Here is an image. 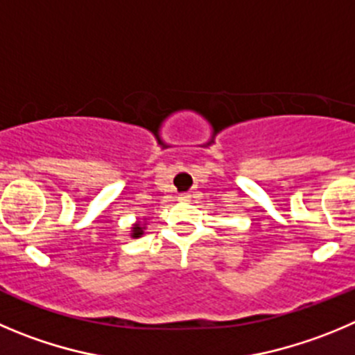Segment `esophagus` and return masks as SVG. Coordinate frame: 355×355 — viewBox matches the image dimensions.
<instances>
[{
	"mask_svg": "<svg viewBox=\"0 0 355 355\" xmlns=\"http://www.w3.org/2000/svg\"><path fill=\"white\" fill-rule=\"evenodd\" d=\"M191 194L189 193H184V194H180V196H178V201H182V203H189V201H191Z\"/></svg>",
	"mask_w": 355,
	"mask_h": 355,
	"instance_id": "obj_1",
	"label": "esophagus"
}]
</instances>
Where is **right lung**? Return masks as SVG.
<instances>
[{"label":"right lung","mask_w":355,"mask_h":355,"mask_svg":"<svg viewBox=\"0 0 355 355\" xmlns=\"http://www.w3.org/2000/svg\"><path fill=\"white\" fill-rule=\"evenodd\" d=\"M147 223H141V220H137V223L132 224L131 226V233H129V236L131 238H140L141 234L145 233V230H147Z\"/></svg>","instance_id":"add662e5"}]
</instances>
